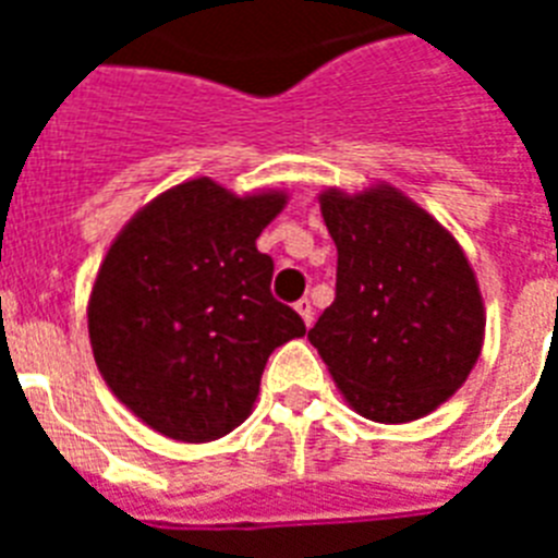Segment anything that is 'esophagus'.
I'll return each mask as SVG.
<instances>
[{"label":"esophagus","mask_w":558,"mask_h":558,"mask_svg":"<svg viewBox=\"0 0 558 558\" xmlns=\"http://www.w3.org/2000/svg\"><path fill=\"white\" fill-rule=\"evenodd\" d=\"M295 310L301 313V318H304L306 327L315 322V306H313V301H310V298H301V301L295 304Z\"/></svg>","instance_id":"1"}]
</instances>
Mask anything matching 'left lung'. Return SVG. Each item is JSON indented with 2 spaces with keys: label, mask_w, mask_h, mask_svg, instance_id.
Segmentation results:
<instances>
[{
  "label": "left lung",
  "mask_w": 558,
  "mask_h": 558,
  "mask_svg": "<svg viewBox=\"0 0 558 558\" xmlns=\"http://www.w3.org/2000/svg\"><path fill=\"white\" fill-rule=\"evenodd\" d=\"M336 301L313 348L359 414L408 423L466 381L484 341L475 271L446 228L393 187L322 193Z\"/></svg>",
  "instance_id": "left-lung-1"
}]
</instances>
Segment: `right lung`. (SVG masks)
<instances>
[{"mask_svg": "<svg viewBox=\"0 0 558 558\" xmlns=\"http://www.w3.org/2000/svg\"><path fill=\"white\" fill-rule=\"evenodd\" d=\"M287 196H234L193 179L138 210L109 248L89 298L104 379L165 437L208 442L252 414L271 350L304 318L271 295L257 236Z\"/></svg>", "mask_w": 558, "mask_h": 558, "instance_id": "add662e5", "label": "right lung"}]
</instances>
